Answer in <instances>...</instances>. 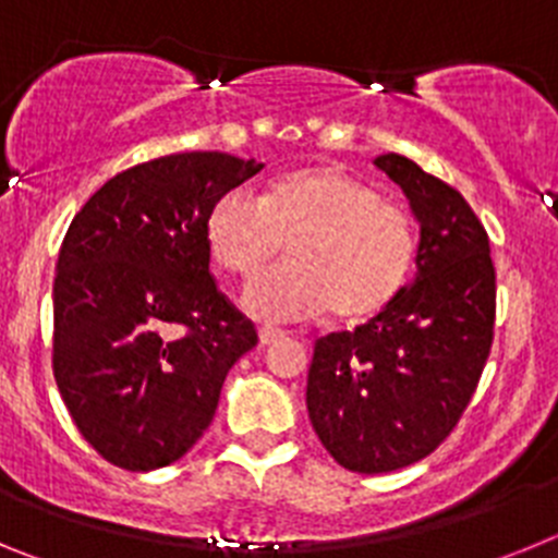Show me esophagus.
Instances as JSON below:
<instances>
[{
    "label": "esophagus",
    "instance_id": "obj_1",
    "mask_svg": "<svg viewBox=\"0 0 558 558\" xmlns=\"http://www.w3.org/2000/svg\"><path fill=\"white\" fill-rule=\"evenodd\" d=\"M284 329H276V327H263L259 329V340H263L265 347H270V343H279V340L284 338Z\"/></svg>",
    "mask_w": 558,
    "mask_h": 558
}]
</instances>
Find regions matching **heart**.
I'll list each match as a JSON object with an SVG mask.
<instances>
[{"label": "heart", "mask_w": 558, "mask_h": 558, "mask_svg": "<svg viewBox=\"0 0 558 558\" xmlns=\"http://www.w3.org/2000/svg\"><path fill=\"white\" fill-rule=\"evenodd\" d=\"M290 263L259 276L243 295L259 322H307L332 310L366 322L405 290L418 229L405 206L335 167L284 172L259 198L248 186L223 192L204 223L211 263L251 279L282 251Z\"/></svg>", "instance_id": "obj_1"}]
</instances>
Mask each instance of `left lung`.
<instances>
[{
  "mask_svg": "<svg viewBox=\"0 0 558 558\" xmlns=\"http://www.w3.org/2000/svg\"><path fill=\"white\" fill-rule=\"evenodd\" d=\"M374 165L422 223L416 279L354 332L315 340L307 411L329 456L379 475L422 461L470 405L495 340L489 234L456 186L386 153Z\"/></svg>",
  "mask_w": 558,
  "mask_h": 558,
  "instance_id": "left-lung-1",
  "label": "left lung"
}]
</instances>
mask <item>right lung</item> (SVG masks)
Wrapping results in <instances>:
<instances>
[{
    "label": "right lung",
    "mask_w": 558,
    "mask_h": 558,
    "mask_svg": "<svg viewBox=\"0 0 558 558\" xmlns=\"http://www.w3.org/2000/svg\"><path fill=\"white\" fill-rule=\"evenodd\" d=\"M263 165L172 153L117 172L69 223L52 288V374L108 463L150 472L206 433L256 329L209 274L211 204Z\"/></svg>",
    "instance_id": "right-lung-1"
}]
</instances>
